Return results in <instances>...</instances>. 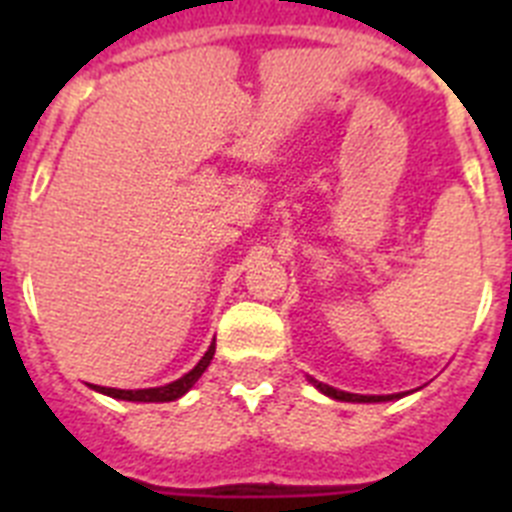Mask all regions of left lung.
Segmentation results:
<instances>
[{
    "instance_id": "1",
    "label": "left lung",
    "mask_w": 512,
    "mask_h": 512,
    "mask_svg": "<svg viewBox=\"0 0 512 512\" xmlns=\"http://www.w3.org/2000/svg\"><path fill=\"white\" fill-rule=\"evenodd\" d=\"M315 387H318L320 392H325L328 397H333V400H346V402H384V400H392V397H400V395H351V392H338L333 390V387H328V384H320L315 382V379H310Z\"/></svg>"
}]
</instances>
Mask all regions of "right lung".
<instances>
[{
	"mask_svg": "<svg viewBox=\"0 0 512 512\" xmlns=\"http://www.w3.org/2000/svg\"><path fill=\"white\" fill-rule=\"evenodd\" d=\"M212 356H215V343L207 348V354L202 356L200 364L194 366L192 372L184 374L182 379H176V382L166 384V387H151V390H115V387H97L94 384V390L102 392V395H110L117 397V400H130V402H171V400H179L184 392L192 390V384L202 377L207 366H210Z\"/></svg>",
	"mask_w": 512,
	"mask_h": 512,
	"instance_id": "obj_1",
	"label": "right lung"
}]
</instances>
